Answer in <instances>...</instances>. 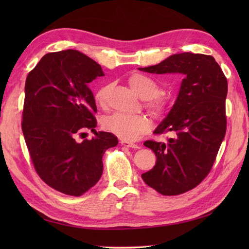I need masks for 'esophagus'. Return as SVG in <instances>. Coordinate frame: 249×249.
I'll return each mask as SVG.
<instances>
[{"label":"esophagus","instance_id":"esophagus-1","mask_svg":"<svg viewBox=\"0 0 249 249\" xmlns=\"http://www.w3.org/2000/svg\"><path fill=\"white\" fill-rule=\"evenodd\" d=\"M120 143H121L122 145H124V146H127V147H134V149H139V147H140L138 144L134 143V142L126 141V140H121V141H120Z\"/></svg>","mask_w":249,"mask_h":249}]
</instances>
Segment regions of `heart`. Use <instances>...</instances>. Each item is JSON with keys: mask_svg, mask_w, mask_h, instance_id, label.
Segmentation results:
<instances>
[{"mask_svg": "<svg viewBox=\"0 0 249 249\" xmlns=\"http://www.w3.org/2000/svg\"><path fill=\"white\" fill-rule=\"evenodd\" d=\"M131 89L142 99H147V108L154 114H161L169 107V100L162 97L160 93V86L154 79L143 75L134 73L128 79ZM109 86L100 88L95 94V102L100 107H104L107 100ZM104 128L109 133L118 136L123 140H135L151 128V121L145 115H129L124 113H113L107 116L103 123Z\"/></svg>", "mask_w": 249, "mask_h": 249, "instance_id": "obj_1", "label": "heart"}]
</instances>
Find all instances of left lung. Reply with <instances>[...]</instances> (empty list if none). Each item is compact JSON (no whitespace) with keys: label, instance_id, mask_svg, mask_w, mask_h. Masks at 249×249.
Returning a JSON list of instances; mask_svg holds the SVG:
<instances>
[{"label":"left lung","instance_id":"1","mask_svg":"<svg viewBox=\"0 0 249 249\" xmlns=\"http://www.w3.org/2000/svg\"><path fill=\"white\" fill-rule=\"evenodd\" d=\"M138 70L184 75L176 103L154 130L174 136L167 143L144 142L155 153L156 165L141 174L146 185L163 196L184 194L208 176L225 138L227 78L213 56L192 52Z\"/></svg>","mask_w":249,"mask_h":249}]
</instances>
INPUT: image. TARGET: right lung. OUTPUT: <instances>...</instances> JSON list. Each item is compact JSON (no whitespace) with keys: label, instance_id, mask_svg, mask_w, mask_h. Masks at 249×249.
<instances>
[{"label":"right lung","instance_id":"1","mask_svg":"<svg viewBox=\"0 0 249 249\" xmlns=\"http://www.w3.org/2000/svg\"><path fill=\"white\" fill-rule=\"evenodd\" d=\"M105 76L99 64L77 50L47 53L25 80L22 131L31 160L43 181L70 196H81L103 174L106 150L118 144L96 131V104L89 84ZM89 129L95 137L81 142Z\"/></svg>","mask_w":249,"mask_h":249}]
</instances>
